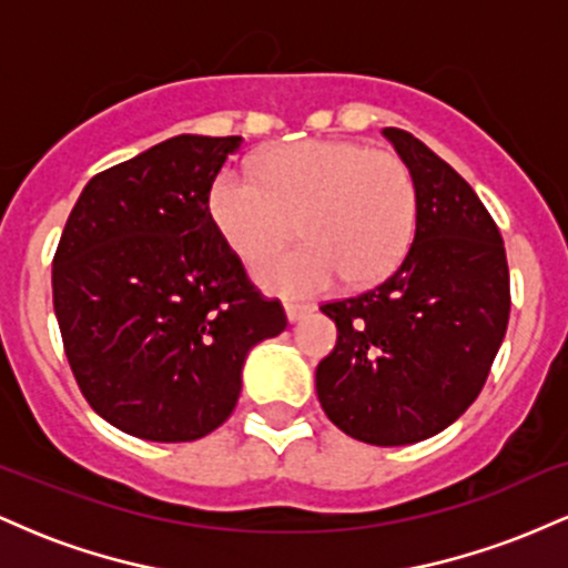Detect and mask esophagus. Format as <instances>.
I'll list each match as a JSON object with an SVG mask.
<instances>
[{"label":"esophagus","instance_id":"obj_1","mask_svg":"<svg viewBox=\"0 0 568 568\" xmlns=\"http://www.w3.org/2000/svg\"><path fill=\"white\" fill-rule=\"evenodd\" d=\"M312 312V306L310 304H296V302H288L285 304V315H288V321L291 323H296V321H302L304 315H310Z\"/></svg>","mask_w":568,"mask_h":568}]
</instances>
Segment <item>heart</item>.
Segmentation results:
<instances>
[{
	"label": "heart",
	"instance_id": "obj_1",
	"mask_svg": "<svg viewBox=\"0 0 568 568\" xmlns=\"http://www.w3.org/2000/svg\"><path fill=\"white\" fill-rule=\"evenodd\" d=\"M207 213L245 264H258L293 234L306 243L258 266V283L285 296L325 291L344 277L371 285L408 256L419 224V186L408 162L366 143L312 139L224 168L207 189Z\"/></svg>",
	"mask_w": 568,
	"mask_h": 568
}]
</instances>
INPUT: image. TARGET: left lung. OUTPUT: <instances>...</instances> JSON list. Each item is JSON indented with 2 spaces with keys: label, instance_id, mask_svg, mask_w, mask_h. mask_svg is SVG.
I'll return each mask as SVG.
<instances>
[{
  "label": "left lung",
  "instance_id": "obj_1",
  "mask_svg": "<svg viewBox=\"0 0 568 568\" xmlns=\"http://www.w3.org/2000/svg\"><path fill=\"white\" fill-rule=\"evenodd\" d=\"M382 133L419 186L416 237L384 283L321 306L338 338L315 384L349 438L406 446L446 429L484 389L510 321V270L473 186L406 130Z\"/></svg>",
  "mask_w": 568,
  "mask_h": 568
}]
</instances>
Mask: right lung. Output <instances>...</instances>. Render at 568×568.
<instances>
[{
	"label": "right lung",
	"instance_id": "right-lung-1",
	"mask_svg": "<svg viewBox=\"0 0 568 568\" xmlns=\"http://www.w3.org/2000/svg\"><path fill=\"white\" fill-rule=\"evenodd\" d=\"M240 143L175 135L93 175L55 247L71 374L90 408L135 438L184 443L224 425L247 349L288 325L207 213Z\"/></svg>",
	"mask_w": 568,
	"mask_h": 568
}]
</instances>
